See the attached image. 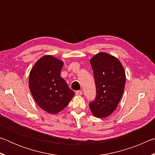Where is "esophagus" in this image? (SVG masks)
<instances>
[{"mask_svg": "<svg viewBox=\"0 0 155 155\" xmlns=\"http://www.w3.org/2000/svg\"><path fill=\"white\" fill-rule=\"evenodd\" d=\"M76 94H77V96H81L82 95V91H80V90H78L76 91Z\"/></svg>", "mask_w": 155, "mask_h": 155, "instance_id": "esophagus-1", "label": "esophagus"}]
</instances>
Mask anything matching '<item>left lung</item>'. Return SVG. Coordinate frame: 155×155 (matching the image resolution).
I'll list each match as a JSON object with an SVG mask.
<instances>
[{"instance_id":"left-lung-1","label":"left lung","mask_w":155,"mask_h":155,"mask_svg":"<svg viewBox=\"0 0 155 155\" xmlns=\"http://www.w3.org/2000/svg\"><path fill=\"white\" fill-rule=\"evenodd\" d=\"M95 79L96 96L90 108L96 117L109 116L121 99L124 90L126 75L124 68L115 57L99 52L90 60Z\"/></svg>"}]
</instances>
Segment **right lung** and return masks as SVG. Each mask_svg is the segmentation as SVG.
<instances>
[{
  "label": "right lung",
  "instance_id": "add662e5",
  "mask_svg": "<svg viewBox=\"0 0 155 155\" xmlns=\"http://www.w3.org/2000/svg\"><path fill=\"white\" fill-rule=\"evenodd\" d=\"M64 63L51 55L38 60L28 78L30 91L39 107L49 114H55L66 107L74 96L61 77Z\"/></svg>",
  "mask_w": 155,
  "mask_h": 155
}]
</instances>
